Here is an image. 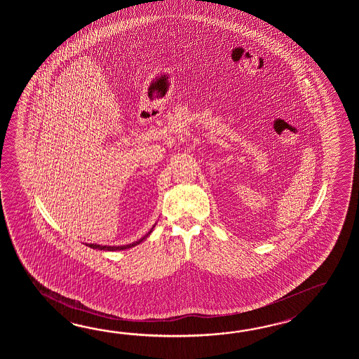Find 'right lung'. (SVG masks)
Segmentation results:
<instances>
[{
    "mask_svg": "<svg viewBox=\"0 0 359 359\" xmlns=\"http://www.w3.org/2000/svg\"><path fill=\"white\" fill-rule=\"evenodd\" d=\"M153 231V229H151ZM151 231L145 235V236L142 237V238H140L138 241L136 243H133V244L130 245H123V246H102V245H96V244H86L87 246H90L92 249H100V250H109V252H114V250H124V249H130L132 246H136V245L140 244V243H142L144 240H145L146 237L149 236L150 233H151Z\"/></svg>",
    "mask_w": 359,
    "mask_h": 359,
    "instance_id": "1",
    "label": "right lung"
}]
</instances>
